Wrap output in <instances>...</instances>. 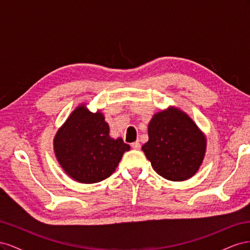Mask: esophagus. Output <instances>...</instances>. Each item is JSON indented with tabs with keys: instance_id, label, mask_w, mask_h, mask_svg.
<instances>
[{
	"instance_id": "obj_1",
	"label": "esophagus",
	"mask_w": 250,
	"mask_h": 250,
	"mask_svg": "<svg viewBox=\"0 0 250 250\" xmlns=\"http://www.w3.org/2000/svg\"><path fill=\"white\" fill-rule=\"evenodd\" d=\"M131 147H132L133 149L139 150V149H141V143H140L139 141L133 142V143H131Z\"/></svg>"
}]
</instances>
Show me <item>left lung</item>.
I'll list each match as a JSON object with an SVG mask.
<instances>
[{
  "label": "left lung",
  "instance_id": "obj_1",
  "mask_svg": "<svg viewBox=\"0 0 250 250\" xmlns=\"http://www.w3.org/2000/svg\"><path fill=\"white\" fill-rule=\"evenodd\" d=\"M148 135L142 149L158 175L181 181L198 171L207 142L185 112L169 108L156 113L149 123Z\"/></svg>",
  "mask_w": 250,
  "mask_h": 250
}]
</instances>
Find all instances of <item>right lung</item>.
Returning a JSON list of instances; mask_svg holds the SVG:
<instances>
[{"mask_svg":"<svg viewBox=\"0 0 250 250\" xmlns=\"http://www.w3.org/2000/svg\"><path fill=\"white\" fill-rule=\"evenodd\" d=\"M129 149L121 138L109 137V126L101 112L92 113L85 106L72 112L54 139L59 164L67 175L82 184L109 177Z\"/></svg>","mask_w":250,"mask_h":250,"instance_id":"obj_1","label":"right lung"}]
</instances>
